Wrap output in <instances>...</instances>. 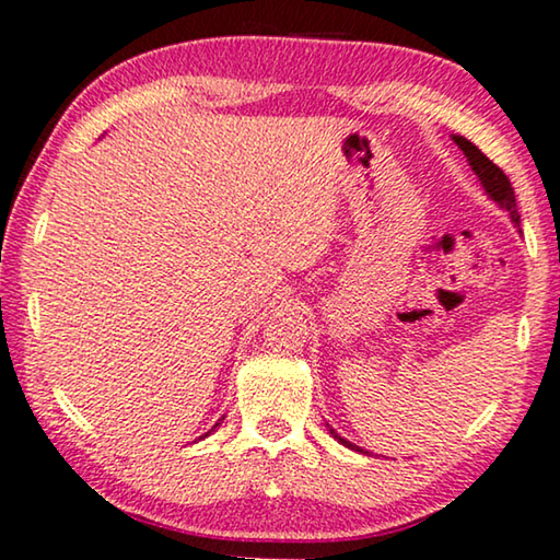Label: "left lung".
<instances>
[{
	"label": "left lung",
	"instance_id": "obj_1",
	"mask_svg": "<svg viewBox=\"0 0 560 560\" xmlns=\"http://www.w3.org/2000/svg\"><path fill=\"white\" fill-rule=\"evenodd\" d=\"M455 143L459 145L462 151H465L469 166H472V172L477 174V179H480V184L485 186V191H488L490 197L495 199L502 209H508L510 220H513L517 226H521V214H517V207H515V191H513V184H510L505 172H502L498 164H492V161L485 156V153L477 149L475 143H469L465 136H455ZM330 434H334L340 444H346V447L359 450V447H353L351 442H346L343 436H338L334 429H330ZM359 452H363V450H359Z\"/></svg>",
	"mask_w": 560,
	"mask_h": 560
}]
</instances>
